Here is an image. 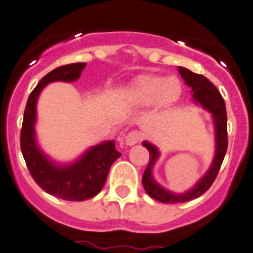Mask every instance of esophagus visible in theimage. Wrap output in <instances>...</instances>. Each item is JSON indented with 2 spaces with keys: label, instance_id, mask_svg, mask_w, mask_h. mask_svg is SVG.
Instances as JSON below:
<instances>
[{
  "label": "esophagus",
  "instance_id": "obj_1",
  "mask_svg": "<svg viewBox=\"0 0 253 253\" xmlns=\"http://www.w3.org/2000/svg\"><path fill=\"white\" fill-rule=\"evenodd\" d=\"M140 138H142L140 132L131 131L128 134L125 135V144H126L127 147H132V145L137 144V143L139 142Z\"/></svg>",
  "mask_w": 253,
  "mask_h": 253
}]
</instances>
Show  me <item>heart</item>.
<instances>
[{
    "label": "heart",
    "instance_id": "b5f03b06",
    "mask_svg": "<svg viewBox=\"0 0 253 253\" xmlns=\"http://www.w3.org/2000/svg\"><path fill=\"white\" fill-rule=\"evenodd\" d=\"M182 92V84L177 78L139 75L128 84L126 97L134 106L147 108L156 104L160 110H169L177 104Z\"/></svg>",
    "mask_w": 253,
    "mask_h": 253
}]
</instances>
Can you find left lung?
Masks as SVG:
<instances>
[{"instance_id": "8db88e82", "label": "left lung", "mask_w": 253, "mask_h": 253, "mask_svg": "<svg viewBox=\"0 0 253 253\" xmlns=\"http://www.w3.org/2000/svg\"><path fill=\"white\" fill-rule=\"evenodd\" d=\"M178 71H179L182 79L184 80L185 84L191 88L194 103L201 105L205 110L211 113L214 124L216 151H214L213 161H212L209 171L200 178V180L185 193L175 194L173 191L167 190L166 188L162 187L154 179L153 167L159 159V156H160V151L150 142L144 140L142 144L143 147L148 149L150 158H149V164L147 169H145L144 174H143V187H144L149 196L164 204L185 203V201L193 200V199L203 195L205 191L211 187L213 180L216 179L228 148L227 110H225V103L220 93L218 92L214 84L210 82V80L205 78V76L193 73V71L188 70L183 66H178Z\"/></svg>"}]
</instances>
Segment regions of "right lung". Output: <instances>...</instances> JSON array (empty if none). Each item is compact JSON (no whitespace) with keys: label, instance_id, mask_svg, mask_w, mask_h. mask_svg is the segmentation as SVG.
Listing matches in <instances>:
<instances>
[{"label":"right lung","instance_id":"right-lung-1","mask_svg":"<svg viewBox=\"0 0 253 253\" xmlns=\"http://www.w3.org/2000/svg\"><path fill=\"white\" fill-rule=\"evenodd\" d=\"M86 63L59 66L47 74L29 95L20 132V148L24 160L35 182L44 191L68 201H84L97 195L105 184L109 169L121 154L114 140H105L87 149L69 164L53 161L37 143L35 124L37 100L42 89L52 82H74L80 79Z\"/></svg>","mask_w":253,"mask_h":253}]
</instances>
